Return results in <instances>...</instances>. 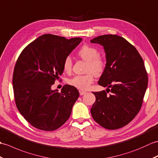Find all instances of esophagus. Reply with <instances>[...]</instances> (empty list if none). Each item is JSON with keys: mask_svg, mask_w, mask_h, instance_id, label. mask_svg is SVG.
<instances>
[{"mask_svg": "<svg viewBox=\"0 0 158 158\" xmlns=\"http://www.w3.org/2000/svg\"><path fill=\"white\" fill-rule=\"evenodd\" d=\"M79 93H80V95H83V94H85L86 92L85 90H79Z\"/></svg>", "mask_w": 158, "mask_h": 158, "instance_id": "1", "label": "esophagus"}]
</instances>
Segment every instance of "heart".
Returning a JSON list of instances; mask_svg holds the SVG:
<instances>
[{
	"instance_id": "1",
	"label": "heart",
	"mask_w": 158,
	"mask_h": 158,
	"mask_svg": "<svg viewBox=\"0 0 158 158\" xmlns=\"http://www.w3.org/2000/svg\"><path fill=\"white\" fill-rule=\"evenodd\" d=\"M99 52L95 47L90 45H84L78 52L79 57L87 62L86 72H89L86 75H78L69 80L70 85L81 90H86L89 88L94 81V75H101L106 68V60L101 56L98 55ZM72 61L70 57H67L63 64V68L65 72H71Z\"/></svg>"
}]
</instances>
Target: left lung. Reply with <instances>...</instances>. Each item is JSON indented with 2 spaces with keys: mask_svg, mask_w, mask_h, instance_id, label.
Returning <instances> with one entry per match:
<instances>
[{
  "mask_svg": "<svg viewBox=\"0 0 158 158\" xmlns=\"http://www.w3.org/2000/svg\"><path fill=\"white\" fill-rule=\"evenodd\" d=\"M90 43L101 44L106 52V68L98 84L107 87L106 91L93 92L96 101L90 113L101 127L118 129L141 110L148 83L144 62L136 48L118 35H102Z\"/></svg>",
  "mask_w": 158,
  "mask_h": 158,
  "instance_id": "left-lung-1",
  "label": "left lung"
}]
</instances>
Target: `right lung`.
Instances as JSON below:
<instances>
[{"instance_id":"add662e5","label":"right lung","mask_w":158,"mask_h":158,"mask_svg":"<svg viewBox=\"0 0 158 158\" xmlns=\"http://www.w3.org/2000/svg\"><path fill=\"white\" fill-rule=\"evenodd\" d=\"M82 40L46 34L21 52L13 72L14 97L20 114L34 127L55 131L71 115L78 90L65 85L59 93L51 86L64 72L65 59Z\"/></svg>"}]
</instances>
